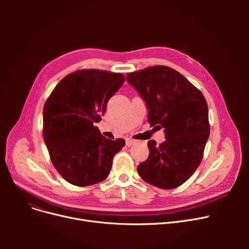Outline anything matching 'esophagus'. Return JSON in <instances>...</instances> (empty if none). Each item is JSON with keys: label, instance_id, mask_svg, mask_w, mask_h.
Here are the masks:
<instances>
[{"label": "esophagus", "instance_id": "1", "mask_svg": "<svg viewBox=\"0 0 249 249\" xmlns=\"http://www.w3.org/2000/svg\"><path fill=\"white\" fill-rule=\"evenodd\" d=\"M134 143H136V140H134L132 138H127L126 139V145L127 146H132Z\"/></svg>", "mask_w": 249, "mask_h": 249}]
</instances>
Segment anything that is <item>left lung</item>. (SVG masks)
<instances>
[{
	"label": "left lung",
	"instance_id": "obj_1",
	"mask_svg": "<svg viewBox=\"0 0 249 249\" xmlns=\"http://www.w3.org/2000/svg\"><path fill=\"white\" fill-rule=\"evenodd\" d=\"M126 80L145 101L150 126L164 128L165 141L149 140V156L137 172L163 190L179 187L200 165L210 134L208 105L202 91L164 65L129 72Z\"/></svg>",
	"mask_w": 249,
	"mask_h": 249
}]
</instances>
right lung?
Segmentation results:
<instances>
[{"label":"right lung","mask_w":249,"mask_h":249,"mask_svg":"<svg viewBox=\"0 0 249 249\" xmlns=\"http://www.w3.org/2000/svg\"><path fill=\"white\" fill-rule=\"evenodd\" d=\"M124 81L122 73L80 70L64 76L46 100L43 139L52 164L70 184L87 187L104 180L125 145L124 139H108L94 126Z\"/></svg>","instance_id":"right-lung-1"}]
</instances>
